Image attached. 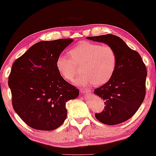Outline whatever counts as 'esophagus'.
<instances>
[{
	"label": "esophagus",
	"mask_w": 156,
	"mask_h": 156,
	"mask_svg": "<svg viewBox=\"0 0 156 156\" xmlns=\"http://www.w3.org/2000/svg\"><path fill=\"white\" fill-rule=\"evenodd\" d=\"M80 91L82 93H87V94L90 93V92H91L90 89H88V88H81Z\"/></svg>",
	"instance_id": "1"
}]
</instances>
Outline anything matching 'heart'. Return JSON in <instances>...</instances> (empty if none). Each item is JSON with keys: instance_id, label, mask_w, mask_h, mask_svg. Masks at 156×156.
Segmentation results:
<instances>
[{"instance_id": "b5f03b06", "label": "heart", "mask_w": 156, "mask_h": 156, "mask_svg": "<svg viewBox=\"0 0 156 156\" xmlns=\"http://www.w3.org/2000/svg\"><path fill=\"white\" fill-rule=\"evenodd\" d=\"M70 55H60L56 66L66 80L72 81L82 66V75L75 83L80 86H102L111 80L115 72L117 58L115 50L108 45L83 41L70 51Z\"/></svg>"}]
</instances>
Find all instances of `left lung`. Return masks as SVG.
Segmentation results:
<instances>
[{"label": "left lung", "instance_id": "obj_1", "mask_svg": "<svg viewBox=\"0 0 156 156\" xmlns=\"http://www.w3.org/2000/svg\"><path fill=\"white\" fill-rule=\"evenodd\" d=\"M87 39L110 45L115 51L117 62L111 80L94 93L104 100L105 107L95 116L101 123L115 125L133 115L146 94L147 68L141 56L123 40L113 34L88 37Z\"/></svg>", "mask_w": 156, "mask_h": 156}]
</instances>
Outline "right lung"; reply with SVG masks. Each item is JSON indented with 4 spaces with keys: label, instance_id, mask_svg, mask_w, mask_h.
I'll return each instance as SVG.
<instances>
[{
    "label": "right lung",
    "instance_id": "right-lung-1",
    "mask_svg": "<svg viewBox=\"0 0 156 156\" xmlns=\"http://www.w3.org/2000/svg\"><path fill=\"white\" fill-rule=\"evenodd\" d=\"M72 39L38 42L14 61L8 85L12 106L32 129L52 131L67 117L66 103L80 92L64 80L56 66L61 52Z\"/></svg>",
    "mask_w": 156,
    "mask_h": 156
}]
</instances>
